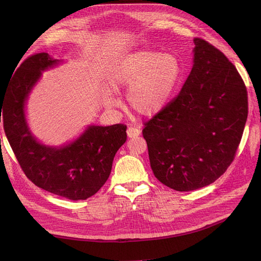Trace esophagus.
Wrapping results in <instances>:
<instances>
[{
    "mask_svg": "<svg viewBox=\"0 0 261 261\" xmlns=\"http://www.w3.org/2000/svg\"><path fill=\"white\" fill-rule=\"evenodd\" d=\"M140 129L136 128V127H128L127 128V136L128 138H135L138 137L140 135Z\"/></svg>",
    "mask_w": 261,
    "mask_h": 261,
    "instance_id": "1",
    "label": "esophagus"
}]
</instances>
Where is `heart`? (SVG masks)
Masks as SVG:
<instances>
[{"instance_id":"heart-1","label":"heart","mask_w":261,"mask_h":261,"mask_svg":"<svg viewBox=\"0 0 261 261\" xmlns=\"http://www.w3.org/2000/svg\"><path fill=\"white\" fill-rule=\"evenodd\" d=\"M180 76L181 64L175 54L141 49L115 63L110 83L117 90L128 89L129 108L140 116L150 117L167 106Z\"/></svg>"}]
</instances>
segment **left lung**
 Listing matches in <instances>:
<instances>
[{
  "mask_svg": "<svg viewBox=\"0 0 261 261\" xmlns=\"http://www.w3.org/2000/svg\"><path fill=\"white\" fill-rule=\"evenodd\" d=\"M194 65L178 96L145 124L154 176L178 192L210 185L230 167L248 114L247 90L225 55L194 39Z\"/></svg>",
  "mask_w": 261,
  "mask_h": 261,
  "instance_id": "1",
  "label": "left lung"
}]
</instances>
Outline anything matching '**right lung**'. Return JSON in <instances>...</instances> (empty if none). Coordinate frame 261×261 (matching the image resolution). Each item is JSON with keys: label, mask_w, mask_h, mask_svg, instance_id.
Here are the masks:
<instances>
[{"label": "right lung", "mask_w": 261, "mask_h": 261, "mask_svg": "<svg viewBox=\"0 0 261 261\" xmlns=\"http://www.w3.org/2000/svg\"><path fill=\"white\" fill-rule=\"evenodd\" d=\"M42 52L23 61L0 99L4 130L22 171L35 185L70 200H85L105 185L117 150L126 141V126L88 125L62 146H49L31 133L26 105L42 72L62 64ZM1 123V115H0Z\"/></svg>", "instance_id": "1"}]
</instances>
